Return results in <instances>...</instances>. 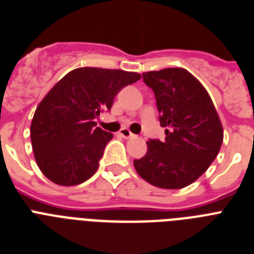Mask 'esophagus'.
<instances>
[{"instance_id":"esophagus-1","label":"esophagus","mask_w":254,"mask_h":254,"mask_svg":"<svg viewBox=\"0 0 254 254\" xmlns=\"http://www.w3.org/2000/svg\"><path fill=\"white\" fill-rule=\"evenodd\" d=\"M123 138H125V139H129V138L134 137V134L131 133L130 130H127V129H121V131L119 133Z\"/></svg>"}]
</instances>
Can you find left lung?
<instances>
[{"mask_svg":"<svg viewBox=\"0 0 254 254\" xmlns=\"http://www.w3.org/2000/svg\"><path fill=\"white\" fill-rule=\"evenodd\" d=\"M156 98L165 139H150L134 168L160 189L177 190L195 182L217 157L223 140L222 124L205 87L183 68L143 73Z\"/></svg>","mask_w":254,"mask_h":254,"instance_id":"1","label":"left lung"}]
</instances>
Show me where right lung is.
<instances>
[{
	"instance_id": "1",
	"label": "right lung",
	"mask_w": 254,
	"mask_h": 254,
	"mask_svg": "<svg viewBox=\"0 0 254 254\" xmlns=\"http://www.w3.org/2000/svg\"><path fill=\"white\" fill-rule=\"evenodd\" d=\"M140 78L121 69L84 67L68 72L36 108L32 148L44 176L61 186H74L97 172L114 135L95 119L111 110L117 93Z\"/></svg>"
}]
</instances>
